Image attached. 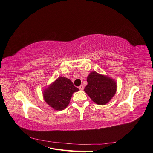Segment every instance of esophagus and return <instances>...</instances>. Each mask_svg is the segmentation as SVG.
I'll list each match as a JSON object with an SVG mask.
<instances>
[{"label": "esophagus", "mask_w": 153, "mask_h": 153, "mask_svg": "<svg viewBox=\"0 0 153 153\" xmlns=\"http://www.w3.org/2000/svg\"><path fill=\"white\" fill-rule=\"evenodd\" d=\"M78 88H79V89H80V91H83V90H84V86H83L82 85H80L79 87H78Z\"/></svg>", "instance_id": "obj_1"}]
</instances>
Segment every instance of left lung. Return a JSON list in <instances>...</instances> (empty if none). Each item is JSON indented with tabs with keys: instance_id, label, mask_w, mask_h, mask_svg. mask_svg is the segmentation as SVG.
Here are the masks:
<instances>
[{
	"instance_id": "obj_1",
	"label": "left lung",
	"mask_w": 153,
	"mask_h": 153,
	"mask_svg": "<svg viewBox=\"0 0 153 153\" xmlns=\"http://www.w3.org/2000/svg\"><path fill=\"white\" fill-rule=\"evenodd\" d=\"M85 92L96 103L103 105L112 98L116 92V82L110 78L92 72L87 78Z\"/></svg>"
}]
</instances>
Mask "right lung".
<instances>
[{
	"instance_id": "right-lung-1",
	"label": "right lung",
	"mask_w": 153,
	"mask_h": 153,
	"mask_svg": "<svg viewBox=\"0 0 153 153\" xmlns=\"http://www.w3.org/2000/svg\"><path fill=\"white\" fill-rule=\"evenodd\" d=\"M79 91L73 82L65 77L60 76L44 91L46 102L55 110H62L67 107L73 92Z\"/></svg>"
}]
</instances>
